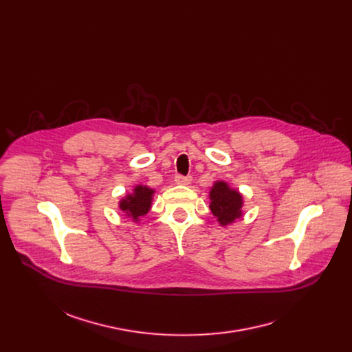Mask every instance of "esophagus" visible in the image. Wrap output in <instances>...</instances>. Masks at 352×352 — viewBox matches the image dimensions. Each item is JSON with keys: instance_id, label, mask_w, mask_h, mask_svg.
I'll use <instances>...</instances> for the list:
<instances>
[{"instance_id": "34e87169", "label": "esophagus", "mask_w": 352, "mask_h": 352, "mask_svg": "<svg viewBox=\"0 0 352 352\" xmlns=\"http://www.w3.org/2000/svg\"><path fill=\"white\" fill-rule=\"evenodd\" d=\"M190 181H192V177H184V175H175V182L178 184V185H189L190 184Z\"/></svg>"}]
</instances>
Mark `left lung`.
Listing matches in <instances>:
<instances>
[{
	"instance_id": "8db88e82",
	"label": "left lung",
	"mask_w": 352,
	"mask_h": 352,
	"mask_svg": "<svg viewBox=\"0 0 352 352\" xmlns=\"http://www.w3.org/2000/svg\"><path fill=\"white\" fill-rule=\"evenodd\" d=\"M210 210L221 226H228L242 217V195L228 186L224 181H217L210 189Z\"/></svg>"
}]
</instances>
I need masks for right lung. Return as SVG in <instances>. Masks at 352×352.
<instances>
[{
  "mask_svg": "<svg viewBox=\"0 0 352 352\" xmlns=\"http://www.w3.org/2000/svg\"><path fill=\"white\" fill-rule=\"evenodd\" d=\"M155 190L148 186L136 185L133 192L120 200V209L132 220L138 221L140 216H144L152 208Z\"/></svg>",
  "mask_w": 352,
  "mask_h": 352,
  "instance_id": "add662e5",
  "label": "right lung"
}]
</instances>
